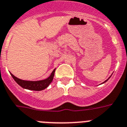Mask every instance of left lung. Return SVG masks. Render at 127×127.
<instances>
[{
  "label": "left lung",
  "instance_id": "left-lung-1",
  "mask_svg": "<svg viewBox=\"0 0 127 127\" xmlns=\"http://www.w3.org/2000/svg\"><path fill=\"white\" fill-rule=\"evenodd\" d=\"M109 78H110V77H109ZM109 79H107V80H106V81H105V82H103V83H105V82H107V80H109Z\"/></svg>",
  "mask_w": 127,
  "mask_h": 127
}]
</instances>
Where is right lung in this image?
<instances>
[{"label": "right lung", "mask_w": 127, "mask_h": 127, "mask_svg": "<svg viewBox=\"0 0 127 127\" xmlns=\"http://www.w3.org/2000/svg\"><path fill=\"white\" fill-rule=\"evenodd\" d=\"M55 69L53 70L50 76L47 78V79L44 80H40V81H36V82H32V81H25V80H22L20 79L15 77L13 74L10 73L13 78L15 80V81L18 83V85L21 86L22 88L26 89L29 90H32V91H42V90L45 89L47 88L49 85L51 83L53 80V77L55 74Z\"/></svg>", "instance_id": "right-lung-1"}]
</instances>
